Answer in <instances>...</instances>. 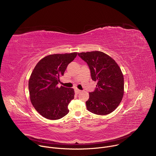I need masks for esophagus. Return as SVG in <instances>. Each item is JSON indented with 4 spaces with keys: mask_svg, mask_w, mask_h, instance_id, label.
I'll return each mask as SVG.
<instances>
[{
    "mask_svg": "<svg viewBox=\"0 0 156 156\" xmlns=\"http://www.w3.org/2000/svg\"><path fill=\"white\" fill-rule=\"evenodd\" d=\"M75 93H76V94H79L81 91L80 90H78V89H77V88H75Z\"/></svg>",
    "mask_w": 156,
    "mask_h": 156,
    "instance_id": "1",
    "label": "esophagus"
}]
</instances>
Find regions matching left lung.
<instances>
[{
    "mask_svg": "<svg viewBox=\"0 0 156 156\" xmlns=\"http://www.w3.org/2000/svg\"><path fill=\"white\" fill-rule=\"evenodd\" d=\"M89 66L91 78L97 81L95 90L86 102L90 112L101 115L110 114L121 102L124 93V78L115 61L101 51L78 53Z\"/></svg>",
    "mask_w": 156,
    "mask_h": 156,
    "instance_id": "8db88e82",
    "label": "left lung"
}]
</instances>
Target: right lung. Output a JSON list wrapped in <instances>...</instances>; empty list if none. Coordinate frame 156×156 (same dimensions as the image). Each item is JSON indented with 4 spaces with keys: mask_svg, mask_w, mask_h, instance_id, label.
Instances as JSON below:
<instances>
[{
    "mask_svg": "<svg viewBox=\"0 0 156 156\" xmlns=\"http://www.w3.org/2000/svg\"><path fill=\"white\" fill-rule=\"evenodd\" d=\"M77 52L49 55L36 64L28 82L31 104L44 118L58 120L69 112L68 105L74 99L73 88L58 87L59 78Z\"/></svg>",
    "mask_w": 156,
    "mask_h": 156,
    "instance_id": "add662e5",
    "label": "right lung"
}]
</instances>
